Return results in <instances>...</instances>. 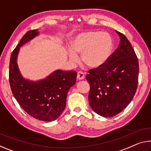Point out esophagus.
<instances>
[{"label":"esophagus","mask_w":151,"mask_h":151,"mask_svg":"<svg viewBox=\"0 0 151 151\" xmlns=\"http://www.w3.org/2000/svg\"><path fill=\"white\" fill-rule=\"evenodd\" d=\"M85 78V75L83 72H78L77 73V79L78 80H83Z\"/></svg>","instance_id":"1"}]
</instances>
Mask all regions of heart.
<instances>
[{"instance_id": "b5f03b06", "label": "heart", "mask_w": 151, "mask_h": 151, "mask_svg": "<svg viewBox=\"0 0 151 151\" xmlns=\"http://www.w3.org/2000/svg\"><path fill=\"white\" fill-rule=\"evenodd\" d=\"M113 49V39L109 33L85 31L78 33L72 40L68 55L72 62H76V53H82V62L89 68L98 69L108 62Z\"/></svg>"}]
</instances>
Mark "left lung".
Masks as SVG:
<instances>
[{
  "instance_id": "8db88e82",
  "label": "left lung",
  "mask_w": 151,
  "mask_h": 151,
  "mask_svg": "<svg viewBox=\"0 0 151 151\" xmlns=\"http://www.w3.org/2000/svg\"><path fill=\"white\" fill-rule=\"evenodd\" d=\"M120 39L118 48L103 67L92 69L86 76L90 85L89 103L102 116L112 117L131 102L138 81L139 64L130 42L115 30Z\"/></svg>"
}]
</instances>
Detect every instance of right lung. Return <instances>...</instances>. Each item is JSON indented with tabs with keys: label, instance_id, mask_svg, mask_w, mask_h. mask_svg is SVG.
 <instances>
[{
	"label": "right lung",
	"instance_id": "right-lung-1",
	"mask_svg": "<svg viewBox=\"0 0 151 151\" xmlns=\"http://www.w3.org/2000/svg\"><path fill=\"white\" fill-rule=\"evenodd\" d=\"M39 35V30L27 32L11 53L9 83L15 98L27 113L38 120L50 122L59 118L64 111L68 91L75 85L77 73L55 70L38 81L22 76L17 64L20 48Z\"/></svg>",
	"mask_w": 151,
	"mask_h": 151
}]
</instances>
